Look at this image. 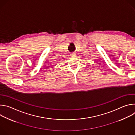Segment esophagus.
Segmentation results:
<instances>
[{
	"instance_id": "esophagus-1",
	"label": "esophagus",
	"mask_w": 135,
	"mask_h": 135,
	"mask_svg": "<svg viewBox=\"0 0 135 135\" xmlns=\"http://www.w3.org/2000/svg\"><path fill=\"white\" fill-rule=\"evenodd\" d=\"M70 55H71V56H75V55H76V54H75V53H71Z\"/></svg>"
}]
</instances>
